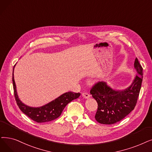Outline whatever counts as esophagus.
<instances>
[{
  "instance_id": "obj_1",
  "label": "esophagus",
  "mask_w": 152,
  "mask_h": 152,
  "mask_svg": "<svg viewBox=\"0 0 152 152\" xmlns=\"http://www.w3.org/2000/svg\"><path fill=\"white\" fill-rule=\"evenodd\" d=\"M82 96L85 99H88L89 97H90V95L88 93H87V92H83L82 94Z\"/></svg>"
}]
</instances>
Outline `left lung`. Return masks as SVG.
Here are the masks:
<instances>
[{
	"label": "left lung",
	"mask_w": 152,
	"mask_h": 152,
	"mask_svg": "<svg viewBox=\"0 0 152 152\" xmlns=\"http://www.w3.org/2000/svg\"><path fill=\"white\" fill-rule=\"evenodd\" d=\"M134 68L137 75L132 83L124 89H115L107 83H96L90 91L92 97L97 102L95 115L100 124L110 125L122 120L132 111L137 104L143 80V68L136 58Z\"/></svg>",
	"instance_id": "left-lung-1"
}]
</instances>
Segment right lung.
I'll return each mask as SVG.
<instances>
[{"mask_svg": "<svg viewBox=\"0 0 152 152\" xmlns=\"http://www.w3.org/2000/svg\"><path fill=\"white\" fill-rule=\"evenodd\" d=\"M14 67L13 68L12 81L17 104L22 113L30 117L31 120L37 122L43 123L56 119L60 116L66 105L72 100L78 98L81 95L80 93H73L72 92H65L55 99V100L43 105V106L37 107L28 106L23 103L18 98L14 77Z\"/></svg>", "mask_w": 152, "mask_h": 152, "instance_id": "add662e5", "label": "right lung"}]
</instances>
